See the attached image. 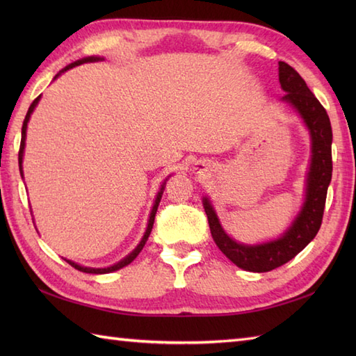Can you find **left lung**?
Instances as JSON below:
<instances>
[{
	"label": "left lung",
	"mask_w": 356,
	"mask_h": 356,
	"mask_svg": "<svg viewBox=\"0 0 356 356\" xmlns=\"http://www.w3.org/2000/svg\"><path fill=\"white\" fill-rule=\"evenodd\" d=\"M278 78L286 92L283 101L289 102L300 113L312 138V162L307 177L306 202L301 213L282 238L248 246L237 243L225 234L209 200L203 199V208L216 245L234 264L251 272H269L282 266L311 243L323 222L327 186L332 179V127L327 111L289 64L278 63Z\"/></svg>",
	"instance_id": "left-lung-1"
}]
</instances>
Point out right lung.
I'll use <instances>...</instances> for the list:
<instances>
[{
    "label": "right lung",
    "instance_id": "add662e5",
    "mask_svg": "<svg viewBox=\"0 0 356 356\" xmlns=\"http://www.w3.org/2000/svg\"><path fill=\"white\" fill-rule=\"evenodd\" d=\"M99 59H101V58H95V56H92V58H84V59H79V61L73 63V64H70V65H67L64 70L59 72V73L56 74V76H55V79H56V78H58L59 74H61V73H64V72H67V70L73 69V67L81 65V64H84V63H93V61H99ZM40 97H41V96H38L36 99H35L32 104H30V107H29V111H27V115H26L24 122H22V130H21V143H19V153H18V162H19V172H21V176H22V166H21V163H22V153H24V145H26V131H27V122H29V119H30V115H32V111H33V110H35V107H36L38 101H40ZM163 188H165V186L162 185V188H161V193H159V194H157V197H156V203H154V207H153V211H151V216H149V222H148V228H147V231H145V236H143V238H142L140 243L138 245V248H136L134 251H133L130 255H127L124 260H120L119 263L113 264V266H110V268H101V269L79 266V264L73 263V261H70V260H67V263L72 264V266H73L74 269H78V270H81V272H86V274H108V272L118 270V269H120V268L127 266V264H130V263H131V261L136 259V257H138V254L142 251L143 245H145V241H147V240H148V237H149V232H151V229H153V223H154L156 211H157V207H159V202H161L162 193H163Z\"/></svg>",
    "mask_w": 356,
    "mask_h": 356
}]
</instances>
